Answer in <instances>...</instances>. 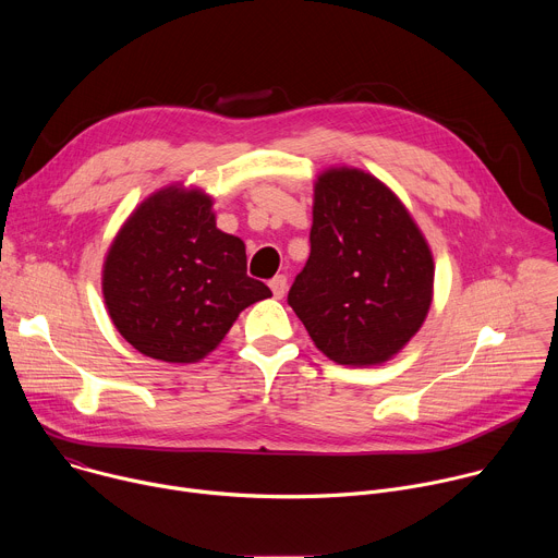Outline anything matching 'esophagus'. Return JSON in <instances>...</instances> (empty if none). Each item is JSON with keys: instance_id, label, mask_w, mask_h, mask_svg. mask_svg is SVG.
Here are the masks:
<instances>
[{"instance_id": "obj_1", "label": "esophagus", "mask_w": 558, "mask_h": 558, "mask_svg": "<svg viewBox=\"0 0 558 558\" xmlns=\"http://www.w3.org/2000/svg\"><path fill=\"white\" fill-rule=\"evenodd\" d=\"M271 291L276 298H282L287 293V276H276L271 282H269Z\"/></svg>"}]
</instances>
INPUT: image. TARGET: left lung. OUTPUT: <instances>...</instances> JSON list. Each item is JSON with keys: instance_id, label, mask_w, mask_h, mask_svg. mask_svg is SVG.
I'll list each match as a JSON object with an SVG mask.
<instances>
[{"instance_id": "obj_1", "label": "left lung", "mask_w": 558, "mask_h": 558, "mask_svg": "<svg viewBox=\"0 0 558 558\" xmlns=\"http://www.w3.org/2000/svg\"><path fill=\"white\" fill-rule=\"evenodd\" d=\"M308 241L287 302L315 347L347 366L404 349L426 320L435 265L402 201L362 170L331 168L315 181Z\"/></svg>"}]
</instances>
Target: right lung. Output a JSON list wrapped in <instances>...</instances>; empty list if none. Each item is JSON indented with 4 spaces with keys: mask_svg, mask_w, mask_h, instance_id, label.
<instances>
[{
    "mask_svg": "<svg viewBox=\"0 0 558 558\" xmlns=\"http://www.w3.org/2000/svg\"><path fill=\"white\" fill-rule=\"evenodd\" d=\"M269 295L247 276L245 243L216 227L211 198L179 185L132 211L104 263L117 331L138 353L172 364L203 360L238 313Z\"/></svg>",
    "mask_w": 558,
    "mask_h": 558,
    "instance_id": "add662e5",
    "label": "right lung"
}]
</instances>
